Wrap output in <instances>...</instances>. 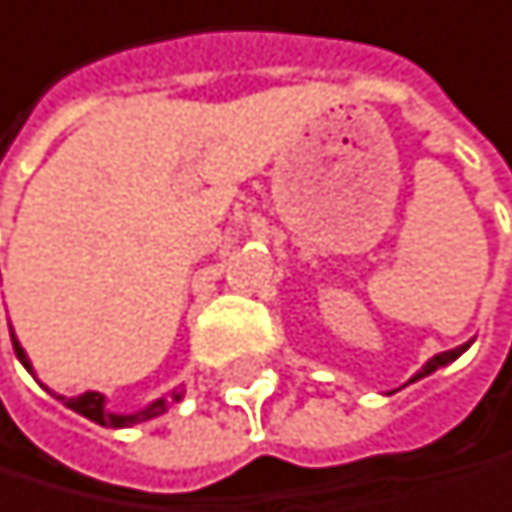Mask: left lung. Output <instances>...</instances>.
Instances as JSON below:
<instances>
[{"label": "left lung", "instance_id": "8db88e82", "mask_svg": "<svg viewBox=\"0 0 512 512\" xmlns=\"http://www.w3.org/2000/svg\"><path fill=\"white\" fill-rule=\"evenodd\" d=\"M464 350H467V347H455V350H445V353H439V356H433V359H430V362H427V365H424V368L418 371V375H415V378H411V381H418V378H424V375H430V371H436L439 365H448L451 359H458V356H461Z\"/></svg>", "mask_w": 512, "mask_h": 512}]
</instances>
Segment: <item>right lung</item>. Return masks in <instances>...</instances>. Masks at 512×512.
<instances>
[{"label":"right lung","instance_id":"add662e5","mask_svg":"<svg viewBox=\"0 0 512 512\" xmlns=\"http://www.w3.org/2000/svg\"><path fill=\"white\" fill-rule=\"evenodd\" d=\"M11 344H14V353H17V359H21V362L30 368V359H27L24 347L17 344L14 334H11ZM57 399H64V396H57ZM64 402H67V408L79 411L82 418H88V421H94V424H101V427H131V424L150 421V418L162 415V411H168L174 402H181V393H168V396L156 399L150 408L137 411V415H113V411H107V408H104V396H101V393H82V396H73V399H64Z\"/></svg>","mask_w":512,"mask_h":512}]
</instances>
